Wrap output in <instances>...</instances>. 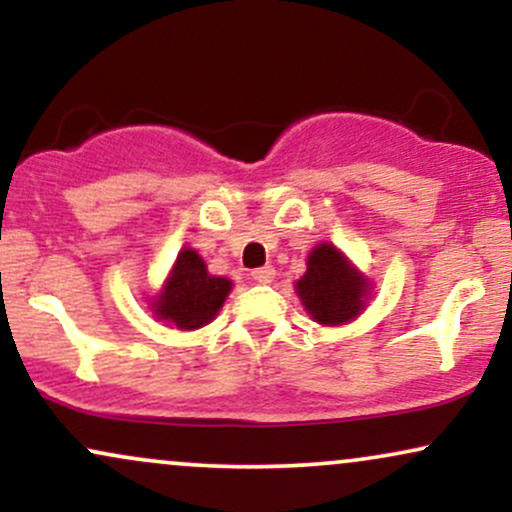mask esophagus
I'll use <instances>...</instances> for the list:
<instances>
[{
	"label": "esophagus",
	"instance_id": "1",
	"mask_svg": "<svg viewBox=\"0 0 512 512\" xmlns=\"http://www.w3.org/2000/svg\"><path fill=\"white\" fill-rule=\"evenodd\" d=\"M274 267H269V264H264V267H257V269H252L250 272V276L255 281H260V284H269V281H274Z\"/></svg>",
	"mask_w": 512,
	"mask_h": 512
}]
</instances>
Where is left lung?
Masks as SVG:
<instances>
[{"label": "left lung", "instance_id": "left-lung-1", "mask_svg": "<svg viewBox=\"0 0 512 512\" xmlns=\"http://www.w3.org/2000/svg\"><path fill=\"white\" fill-rule=\"evenodd\" d=\"M366 279L344 260L334 245H317L308 257V272L296 284L298 296L315 322L342 325L358 315L366 298Z\"/></svg>", "mask_w": 512, "mask_h": 512}]
</instances>
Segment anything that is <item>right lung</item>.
I'll return each instance as SVG.
<instances>
[{"label": "right lung", "mask_w": 512, "mask_h": 512, "mask_svg": "<svg viewBox=\"0 0 512 512\" xmlns=\"http://www.w3.org/2000/svg\"><path fill=\"white\" fill-rule=\"evenodd\" d=\"M231 291V281L211 276L207 264L195 250H182L166 289L156 298L154 310L161 320L173 322L178 330H197L219 313Z\"/></svg>", "instance_id": "1"}]
</instances>
